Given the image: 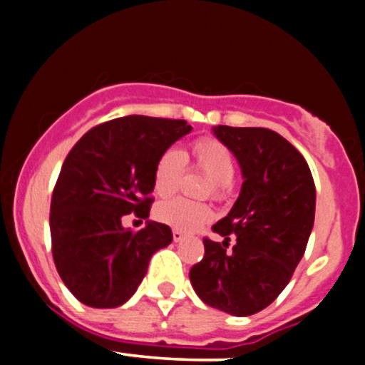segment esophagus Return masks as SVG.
Masks as SVG:
<instances>
[{
    "label": "esophagus",
    "instance_id": "obj_1",
    "mask_svg": "<svg viewBox=\"0 0 365 365\" xmlns=\"http://www.w3.org/2000/svg\"><path fill=\"white\" fill-rule=\"evenodd\" d=\"M185 235H183V232H180V230H173V240L175 242H182Z\"/></svg>",
    "mask_w": 365,
    "mask_h": 365
}]
</instances>
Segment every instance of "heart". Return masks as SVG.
I'll return each instance as SVG.
<instances>
[{
    "mask_svg": "<svg viewBox=\"0 0 365 365\" xmlns=\"http://www.w3.org/2000/svg\"><path fill=\"white\" fill-rule=\"evenodd\" d=\"M185 165H192L211 180L206 194H212L216 199H223L228 194L232 180L235 177V159L232 150L217 139L200 137L192 142L187 156L175 149H166L159 154L153 171L154 192L159 197H170L178 190ZM156 216L161 223L170 225L171 228L192 232L211 220L212 209L206 202L171 199L159 204Z\"/></svg>",
    "mask_w": 365,
    "mask_h": 365,
    "instance_id": "1",
    "label": "heart"
}]
</instances>
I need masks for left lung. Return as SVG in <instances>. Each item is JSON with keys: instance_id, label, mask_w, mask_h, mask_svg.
Masks as SVG:
<instances>
[{"instance_id": "8db88e82", "label": "left lung", "mask_w": 365, "mask_h": 365, "mask_svg": "<svg viewBox=\"0 0 365 365\" xmlns=\"http://www.w3.org/2000/svg\"><path fill=\"white\" fill-rule=\"evenodd\" d=\"M215 135L235 154L244 183L228 216L212 226L223 242L204 238V257L192 266L190 282L204 304L252 316L283 292L302 259L316 187L302 154L273 130L217 125Z\"/></svg>"}]
</instances>
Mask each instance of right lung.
<instances>
[{
  "label": "right lung",
  "mask_w": 365,
  "mask_h": 365,
  "mask_svg": "<svg viewBox=\"0 0 365 365\" xmlns=\"http://www.w3.org/2000/svg\"><path fill=\"white\" fill-rule=\"evenodd\" d=\"M192 127L185 120L123 116L96 125L63 163L51 197L49 228L58 274L75 299L111 309L133 295L156 250L170 245L168 225L123 228L125 216H149L153 171Z\"/></svg>",
  "instance_id": "right-lung-1"
}]
</instances>
